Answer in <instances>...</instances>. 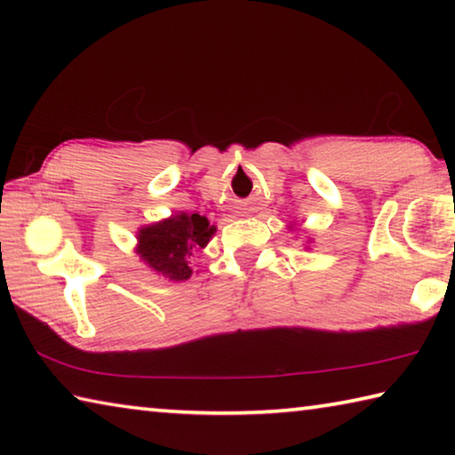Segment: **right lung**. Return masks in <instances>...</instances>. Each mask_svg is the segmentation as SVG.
Returning a JSON list of instances; mask_svg holds the SVG:
<instances>
[{"label": "right lung", "instance_id": "1", "mask_svg": "<svg viewBox=\"0 0 455 455\" xmlns=\"http://www.w3.org/2000/svg\"><path fill=\"white\" fill-rule=\"evenodd\" d=\"M214 230L217 228L211 227L209 219L198 212H179L138 230L136 252L166 279L187 281L192 275L188 259L209 244Z\"/></svg>", "mask_w": 455, "mask_h": 455}]
</instances>
